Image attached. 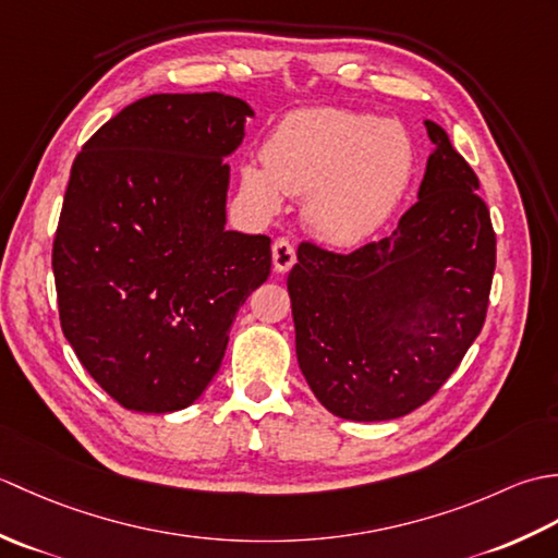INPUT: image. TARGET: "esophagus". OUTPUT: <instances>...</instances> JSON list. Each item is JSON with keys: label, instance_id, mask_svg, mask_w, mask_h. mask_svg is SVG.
Masks as SVG:
<instances>
[{"label": "esophagus", "instance_id": "esophagus-1", "mask_svg": "<svg viewBox=\"0 0 558 558\" xmlns=\"http://www.w3.org/2000/svg\"><path fill=\"white\" fill-rule=\"evenodd\" d=\"M294 260H298V254H294V244L286 236H278L276 242H272V268L278 272H288Z\"/></svg>", "mask_w": 558, "mask_h": 558}]
</instances>
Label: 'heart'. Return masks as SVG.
<instances>
[{
	"mask_svg": "<svg viewBox=\"0 0 558 558\" xmlns=\"http://www.w3.org/2000/svg\"><path fill=\"white\" fill-rule=\"evenodd\" d=\"M414 174V144L396 120L342 108L290 112L242 168V189L264 213L282 194L306 196L304 220L328 244L352 246L393 216Z\"/></svg>",
	"mask_w": 558,
	"mask_h": 558,
	"instance_id": "1",
	"label": "heart"
}]
</instances>
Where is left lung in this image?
Segmentation results:
<instances>
[{"instance_id": "obj_1", "label": "left lung", "mask_w": 558, "mask_h": 558, "mask_svg": "<svg viewBox=\"0 0 558 558\" xmlns=\"http://www.w3.org/2000/svg\"><path fill=\"white\" fill-rule=\"evenodd\" d=\"M424 126L434 153L398 228L350 254L302 242L288 276L300 369L342 420L384 422L424 405L487 318L489 208L448 134Z\"/></svg>"}]
</instances>
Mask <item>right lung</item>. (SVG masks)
Instances as JSON below:
<instances>
[{
	"label": "right lung",
	"mask_w": 558,
	"mask_h": 558,
	"mask_svg": "<svg viewBox=\"0 0 558 558\" xmlns=\"http://www.w3.org/2000/svg\"><path fill=\"white\" fill-rule=\"evenodd\" d=\"M252 114L222 93H156L105 122L71 165L52 244L59 322L126 410L192 405L270 276V236L225 230L222 158Z\"/></svg>",
	"instance_id": "1"
}]
</instances>
